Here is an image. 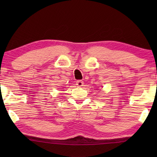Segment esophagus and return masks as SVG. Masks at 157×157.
Returning a JSON list of instances; mask_svg holds the SVG:
<instances>
[{
	"label": "esophagus",
	"instance_id": "obj_1",
	"mask_svg": "<svg viewBox=\"0 0 157 157\" xmlns=\"http://www.w3.org/2000/svg\"><path fill=\"white\" fill-rule=\"evenodd\" d=\"M76 85L78 86H79V87L83 86V81H81V80L77 81H76Z\"/></svg>",
	"mask_w": 157,
	"mask_h": 157
}]
</instances>
